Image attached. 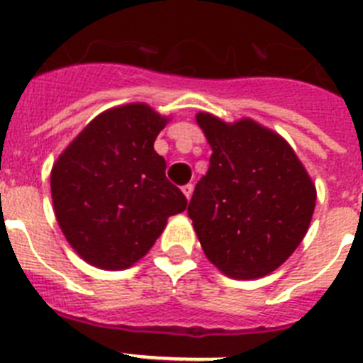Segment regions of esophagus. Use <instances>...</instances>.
Instances as JSON below:
<instances>
[{
    "instance_id": "esophagus-1",
    "label": "esophagus",
    "mask_w": 363,
    "mask_h": 363,
    "mask_svg": "<svg viewBox=\"0 0 363 363\" xmlns=\"http://www.w3.org/2000/svg\"><path fill=\"white\" fill-rule=\"evenodd\" d=\"M182 191H184V194H185V196H187V200H191L192 191H194V185H192V184L184 185V187H182Z\"/></svg>"
}]
</instances>
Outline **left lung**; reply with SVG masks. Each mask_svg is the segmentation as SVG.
<instances>
[{
  "instance_id": "8db88e82",
  "label": "left lung",
  "mask_w": 363,
  "mask_h": 363,
  "mask_svg": "<svg viewBox=\"0 0 363 363\" xmlns=\"http://www.w3.org/2000/svg\"><path fill=\"white\" fill-rule=\"evenodd\" d=\"M213 154L189 201L205 256L227 277H265L309 229L316 191L284 138L252 120L223 123L200 112Z\"/></svg>"
}]
</instances>
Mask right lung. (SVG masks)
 Masks as SVG:
<instances>
[{
  "instance_id": "right-lung-1",
  "label": "right lung",
  "mask_w": 363,
  "mask_h": 363,
  "mask_svg": "<svg viewBox=\"0 0 363 363\" xmlns=\"http://www.w3.org/2000/svg\"><path fill=\"white\" fill-rule=\"evenodd\" d=\"M165 123L143 104L111 108L86 125L52 167L57 223L89 264L130 267L154 245L167 218L187 207L154 150Z\"/></svg>"
}]
</instances>
